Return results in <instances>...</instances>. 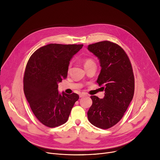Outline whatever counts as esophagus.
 I'll use <instances>...</instances> for the list:
<instances>
[{
  "label": "esophagus",
  "mask_w": 160,
  "mask_h": 160,
  "mask_svg": "<svg viewBox=\"0 0 160 160\" xmlns=\"http://www.w3.org/2000/svg\"><path fill=\"white\" fill-rule=\"evenodd\" d=\"M86 94L83 93H80V98L83 97H86Z\"/></svg>",
  "instance_id": "obj_1"
}]
</instances>
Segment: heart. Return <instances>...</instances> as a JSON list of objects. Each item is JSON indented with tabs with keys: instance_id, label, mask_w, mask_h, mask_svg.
I'll use <instances>...</instances> for the list:
<instances>
[{
	"instance_id": "b5f03b06",
	"label": "heart",
	"mask_w": 160,
	"mask_h": 160,
	"mask_svg": "<svg viewBox=\"0 0 160 160\" xmlns=\"http://www.w3.org/2000/svg\"><path fill=\"white\" fill-rule=\"evenodd\" d=\"M93 63H95V62H93V60H91V58H86L84 60H83V64H84V67H87V66L93 64ZM70 67H71V65H69V69L70 68Z\"/></svg>"
}]
</instances>
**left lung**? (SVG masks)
I'll return each mask as SVG.
<instances>
[{"mask_svg":"<svg viewBox=\"0 0 160 160\" xmlns=\"http://www.w3.org/2000/svg\"><path fill=\"white\" fill-rule=\"evenodd\" d=\"M88 48L99 59L102 69L97 82L105 91L102 99L91 96L93 104L88 112V120L97 128L108 129L120 121L133 98L132 64L123 48L113 42H97Z\"/></svg>","mask_w":160,"mask_h":160,"instance_id":"left-lung-1","label":"left lung"}]
</instances>
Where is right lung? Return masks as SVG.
Returning a JSON list of instances; mask_svg holds the SVG:
<instances>
[{
    "mask_svg": "<svg viewBox=\"0 0 160 160\" xmlns=\"http://www.w3.org/2000/svg\"><path fill=\"white\" fill-rule=\"evenodd\" d=\"M83 45L51 43L30 57L23 78L24 93L38 121L49 128L59 127L68 120L79 98L78 94H59L58 83L67 78L69 61Z\"/></svg>",
    "mask_w": 160,
    "mask_h": 160,
    "instance_id": "right-lung-1",
    "label": "right lung"
}]
</instances>
